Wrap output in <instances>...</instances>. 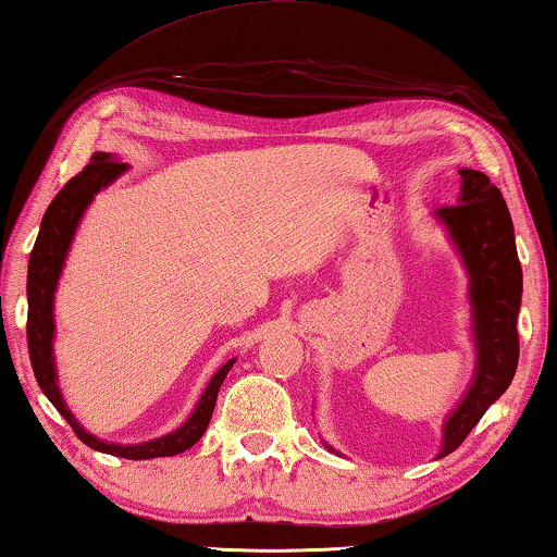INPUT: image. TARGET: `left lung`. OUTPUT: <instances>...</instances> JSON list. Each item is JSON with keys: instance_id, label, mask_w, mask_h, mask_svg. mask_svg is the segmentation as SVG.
Returning <instances> with one entry per match:
<instances>
[{"instance_id": "1", "label": "left lung", "mask_w": 557, "mask_h": 557, "mask_svg": "<svg viewBox=\"0 0 557 557\" xmlns=\"http://www.w3.org/2000/svg\"><path fill=\"white\" fill-rule=\"evenodd\" d=\"M462 195L435 214L460 249L470 273V298L476 339V374L457 411L447 418L443 450L462 445L496 398L509 388L519 367V318L523 273L516 253L513 222L502 190L482 171L462 169Z\"/></svg>"}]
</instances>
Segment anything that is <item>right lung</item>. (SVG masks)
<instances>
[{
    "mask_svg": "<svg viewBox=\"0 0 557 557\" xmlns=\"http://www.w3.org/2000/svg\"><path fill=\"white\" fill-rule=\"evenodd\" d=\"M126 169V163H120L112 153H95L85 169L67 181L61 193L55 195L53 202L41 220V230H38L36 244L28 257V278H26V296H28V318H26V343H28V357H32L34 376L41 392L48 396L58 413H61L67 425L73 428L81 441L114 457H126V460H151V457H171L190 450V447L200 441L202 433L208 431V423L214 411V401H218V392L224 382V376L234 364L230 359L227 364L218 369V374L210 379L208 388L200 396V404L195 406L193 416L181 425L178 431L171 435H163L159 441H149L141 445H110L85 433L81 423L75 421L73 413L67 411L63 404V396L58 392L55 384V367H53V290L61 276L63 261L71 239L75 234L77 222H81L83 212L90 200L102 190L107 183H112L116 175Z\"/></svg>",
    "mask_w": 557,
    "mask_h": 557,
    "instance_id": "add662e5",
    "label": "right lung"
}]
</instances>
